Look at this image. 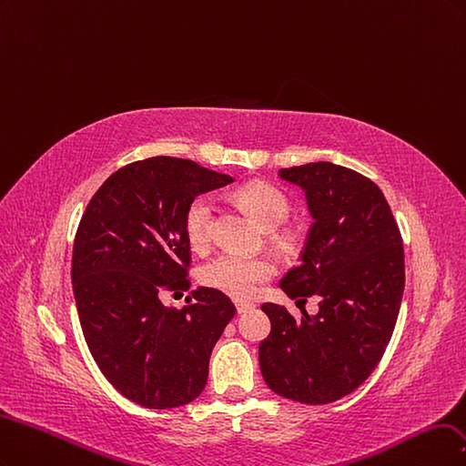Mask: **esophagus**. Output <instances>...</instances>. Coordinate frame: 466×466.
<instances>
[{
	"mask_svg": "<svg viewBox=\"0 0 466 466\" xmlns=\"http://www.w3.org/2000/svg\"><path fill=\"white\" fill-rule=\"evenodd\" d=\"M253 308V304H249V302H236V311L238 313H246V311H249Z\"/></svg>",
	"mask_w": 466,
	"mask_h": 466,
	"instance_id": "obj_1",
	"label": "esophagus"
}]
</instances>
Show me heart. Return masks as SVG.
Here are the masks:
<instances>
[{
  "mask_svg": "<svg viewBox=\"0 0 466 466\" xmlns=\"http://www.w3.org/2000/svg\"><path fill=\"white\" fill-rule=\"evenodd\" d=\"M238 199L249 208V213L267 230L279 228L290 213L287 195L263 182H251L239 187ZM215 213L217 205L211 193H201L189 201L184 215V232L193 249L205 251L211 246ZM273 275L275 263L268 258L228 251L205 263L199 271V280L207 289L218 290L236 299H248L255 294L259 284L267 282Z\"/></svg>",
  "mask_w": 466,
  "mask_h": 466,
  "instance_id": "heart-1",
  "label": "heart"
}]
</instances>
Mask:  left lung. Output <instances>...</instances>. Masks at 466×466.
Returning <instances> with one entry per match:
<instances>
[{
    "label": "left lung",
    "mask_w": 466,
    "mask_h": 466,
    "mask_svg": "<svg viewBox=\"0 0 466 466\" xmlns=\"http://www.w3.org/2000/svg\"><path fill=\"white\" fill-rule=\"evenodd\" d=\"M306 191L311 228L302 263L280 279L290 298L319 296L302 318L263 304L271 333L259 344L265 383L280 397L327 404L362 385L391 340L404 290V249L385 195L331 162L282 168Z\"/></svg>",
    "instance_id": "1"
}]
</instances>
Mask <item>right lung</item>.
I'll use <instances>...</instances> for the list:
<instances>
[{"mask_svg":"<svg viewBox=\"0 0 466 466\" xmlns=\"http://www.w3.org/2000/svg\"><path fill=\"white\" fill-rule=\"evenodd\" d=\"M234 179L174 157L116 170L88 201L73 244L71 280L79 321L100 371L145 409L198 399L208 358L236 308L213 289L167 308L164 292L189 290L184 215L199 193Z\"/></svg>","mask_w":466,"mask_h":466,"instance_id":"right-lung-1","label":"right lung"}]
</instances>
